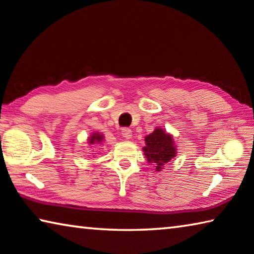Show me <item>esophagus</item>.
Wrapping results in <instances>:
<instances>
[{
  "label": "esophagus",
  "mask_w": 254,
  "mask_h": 254,
  "mask_svg": "<svg viewBox=\"0 0 254 254\" xmlns=\"http://www.w3.org/2000/svg\"><path fill=\"white\" fill-rule=\"evenodd\" d=\"M122 135L124 136V138L126 139H131V136H132V131L130 130V128L128 127H123L122 128Z\"/></svg>",
  "instance_id": "1"
}]
</instances>
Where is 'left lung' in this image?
I'll return each mask as SVG.
<instances>
[{"instance_id": "1", "label": "left lung", "mask_w": 254, "mask_h": 254, "mask_svg": "<svg viewBox=\"0 0 254 254\" xmlns=\"http://www.w3.org/2000/svg\"><path fill=\"white\" fill-rule=\"evenodd\" d=\"M144 141L146 147H143V152L149 163H156V171L162 170L163 165L167 164L176 155L172 135L162 128H156L144 138Z\"/></svg>"}]
</instances>
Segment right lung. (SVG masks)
Segmentation results:
<instances>
[{
    "label": "right lung",
    "mask_w": 254,
    "mask_h": 254,
    "mask_svg": "<svg viewBox=\"0 0 254 254\" xmlns=\"http://www.w3.org/2000/svg\"><path fill=\"white\" fill-rule=\"evenodd\" d=\"M104 139V135L103 134H99V133H94L92 134L90 138H89V143H95V142H102V140Z\"/></svg>",
    "instance_id": "obj_1"
}]
</instances>
